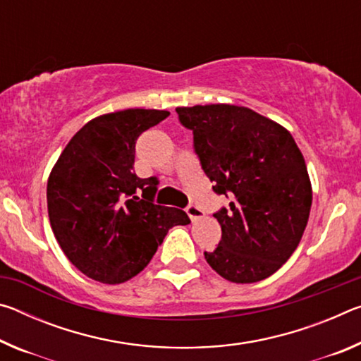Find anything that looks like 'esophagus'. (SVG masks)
I'll list each match as a JSON object with an SVG mask.
<instances>
[{"label":"esophagus","instance_id":"obj_1","mask_svg":"<svg viewBox=\"0 0 361 361\" xmlns=\"http://www.w3.org/2000/svg\"><path fill=\"white\" fill-rule=\"evenodd\" d=\"M186 213L189 215V218H191V221H197V219H200V218L204 216V212L200 210L197 205H194V204H189L186 207Z\"/></svg>","mask_w":361,"mask_h":361}]
</instances>
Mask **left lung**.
<instances>
[{"label":"left lung","instance_id":"1","mask_svg":"<svg viewBox=\"0 0 361 361\" xmlns=\"http://www.w3.org/2000/svg\"><path fill=\"white\" fill-rule=\"evenodd\" d=\"M213 191L229 199L213 216L221 240L205 259L234 283L277 272L307 226L312 188L291 133L253 109L234 105L176 108Z\"/></svg>","mask_w":361,"mask_h":361}]
</instances>
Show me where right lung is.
I'll use <instances>...</instances> for the list:
<instances>
[{
    "mask_svg": "<svg viewBox=\"0 0 361 361\" xmlns=\"http://www.w3.org/2000/svg\"><path fill=\"white\" fill-rule=\"evenodd\" d=\"M169 111L132 108L87 122L70 140L47 181L54 235L71 264L102 283H122L148 266L186 212L154 204L157 176L138 178L137 138Z\"/></svg>",
    "mask_w": 361,
    "mask_h": 361,
    "instance_id": "add662e5",
    "label": "right lung"
}]
</instances>
